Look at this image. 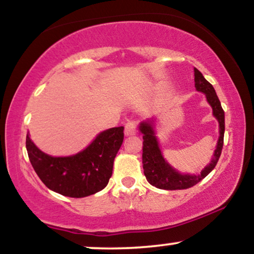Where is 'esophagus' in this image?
Here are the masks:
<instances>
[{
  "mask_svg": "<svg viewBox=\"0 0 254 254\" xmlns=\"http://www.w3.org/2000/svg\"><path fill=\"white\" fill-rule=\"evenodd\" d=\"M125 136H133L136 133V124L133 122H127L125 124V130H124Z\"/></svg>",
  "mask_w": 254,
  "mask_h": 254,
  "instance_id": "34e87169",
  "label": "esophagus"
}]
</instances>
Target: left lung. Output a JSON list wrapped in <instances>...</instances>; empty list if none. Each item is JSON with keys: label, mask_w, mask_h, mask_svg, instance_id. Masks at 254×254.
Wrapping results in <instances>:
<instances>
[{"label": "left lung", "mask_w": 254, "mask_h": 254, "mask_svg": "<svg viewBox=\"0 0 254 254\" xmlns=\"http://www.w3.org/2000/svg\"><path fill=\"white\" fill-rule=\"evenodd\" d=\"M194 87L198 92L205 95L206 101L212 109V116L218 122V139L216 149L212 154L211 161L203 168L200 173H182L168 164L167 160L162 155L161 149H160V143L155 131V117L141 122V124L138 125L139 132L143 135L142 164H143L144 176L150 185L161 189V190H184V189H189L196 185L214 170L218 159H220L221 151H222L224 137V112L212 84L209 83L204 78L202 72L196 68H194Z\"/></svg>", "instance_id": "1"}]
</instances>
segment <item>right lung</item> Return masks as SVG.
<instances>
[{
  "label": "right lung",
  "instance_id": "add662e5",
  "mask_svg": "<svg viewBox=\"0 0 254 254\" xmlns=\"http://www.w3.org/2000/svg\"><path fill=\"white\" fill-rule=\"evenodd\" d=\"M124 127H111L74 155L51 156L26 136L28 157L40 180L52 191L81 198L106 188L112 176L113 161L124 139Z\"/></svg>",
  "mask_w": 254,
  "mask_h": 254
}]
</instances>
